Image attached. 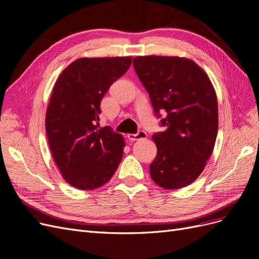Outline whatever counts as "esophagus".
Here are the masks:
<instances>
[{
  "label": "esophagus",
  "mask_w": 259,
  "mask_h": 259,
  "mask_svg": "<svg viewBox=\"0 0 259 259\" xmlns=\"http://www.w3.org/2000/svg\"><path fill=\"white\" fill-rule=\"evenodd\" d=\"M127 138L131 140V142H135V140H140V139H146L147 133L144 131H140L137 133V134H128Z\"/></svg>",
  "instance_id": "34e87169"
}]
</instances>
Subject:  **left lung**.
Segmentation results:
<instances>
[{"label": "left lung", "mask_w": 259, "mask_h": 259, "mask_svg": "<svg viewBox=\"0 0 259 259\" xmlns=\"http://www.w3.org/2000/svg\"><path fill=\"white\" fill-rule=\"evenodd\" d=\"M154 112L166 130L154 134L158 148L150 164L153 182L167 190L192 184L214 150L218 104L213 84L199 65L178 56H138L133 60Z\"/></svg>", "instance_id": "8db88e82"}]
</instances>
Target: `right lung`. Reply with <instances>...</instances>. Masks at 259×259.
<instances>
[{
	"mask_svg": "<svg viewBox=\"0 0 259 259\" xmlns=\"http://www.w3.org/2000/svg\"><path fill=\"white\" fill-rule=\"evenodd\" d=\"M132 57H82L71 62L54 85L45 116L53 159L66 182L94 190L111 179L125 147L121 134L99 126L100 101L127 71Z\"/></svg>",
	"mask_w": 259,
	"mask_h": 259,
	"instance_id": "right-lung-1",
	"label": "right lung"
}]
</instances>
